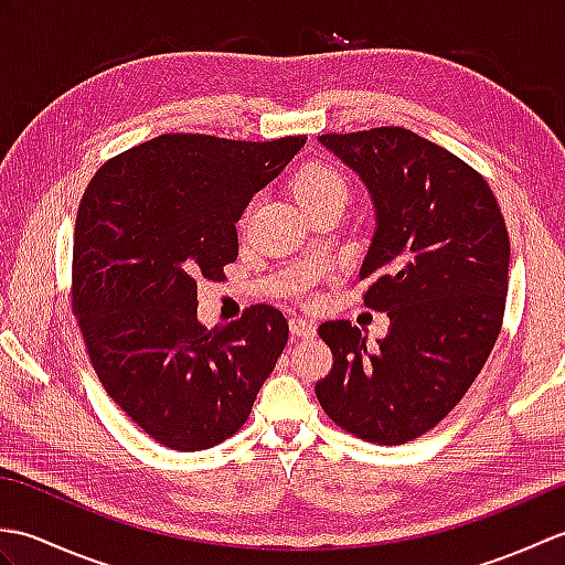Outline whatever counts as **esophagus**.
Here are the masks:
<instances>
[{
    "instance_id": "34e87169",
    "label": "esophagus",
    "mask_w": 565,
    "mask_h": 565,
    "mask_svg": "<svg viewBox=\"0 0 565 565\" xmlns=\"http://www.w3.org/2000/svg\"><path fill=\"white\" fill-rule=\"evenodd\" d=\"M289 328H291V334L294 338H301V340H310L316 334V326L310 320L301 318V316H294L289 320Z\"/></svg>"
}]
</instances>
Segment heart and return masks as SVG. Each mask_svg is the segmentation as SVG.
Listing matches in <instances>:
<instances>
[{
	"mask_svg": "<svg viewBox=\"0 0 565 565\" xmlns=\"http://www.w3.org/2000/svg\"><path fill=\"white\" fill-rule=\"evenodd\" d=\"M291 191L306 213L320 206H344L350 199V182L330 162H306L291 179Z\"/></svg>",
	"mask_w": 565,
	"mask_h": 565,
	"instance_id": "b5f03b06",
	"label": "heart"
}]
</instances>
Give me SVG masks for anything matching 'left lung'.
Listing matches in <instances>:
<instances>
[{
	"label": "left lung",
	"instance_id": "left-lung-1",
	"mask_svg": "<svg viewBox=\"0 0 565 565\" xmlns=\"http://www.w3.org/2000/svg\"><path fill=\"white\" fill-rule=\"evenodd\" d=\"M320 142L364 179L376 235L359 276L364 306L388 313L366 347L350 320L318 334L332 369L316 395L334 425L376 444L437 427L481 374L502 328L510 237L481 172L413 130L381 126Z\"/></svg>",
	"mask_w": 565,
	"mask_h": 565
}]
</instances>
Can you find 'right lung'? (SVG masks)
I'll return each instance as SVG.
<instances>
[{
    "label": "right lung",
    "instance_id": "right-lung-1",
    "mask_svg": "<svg viewBox=\"0 0 565 565\" xmlns=\"http://www.w3.org/2000/svg\"><path fill=\"white\" fill-rule=\"evenodd\" d=\"M303 142L164 134L106 160L84 189L72 313L106 393L162 447L233 437L284 352L289 322L267 303L203 328L196 281L223 279L239 215Z\"/></svg>",
    "mask_w": 565,
    "mask_h": 565
}]
</instances>
